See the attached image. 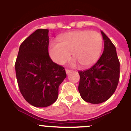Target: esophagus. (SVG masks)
Segmentation results:
<instances>
[{"mask_svg":"<svg viewBox=\"0 0 131 131\" xmlns=\"http://www.w3.org/2000/svg\"><path fill=\"white\" fill-rule=\"evenodd\" d=\"M71 71H72V70H70V69H67L66 70V72L67 74H69V73H71Z\"/></svg>","mask_w":131,"mask_h":131,"instance_id":"obj_1","label":"esophagus"}]
</instances>
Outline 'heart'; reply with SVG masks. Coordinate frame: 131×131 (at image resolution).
<instances>
[{"label": "heart", "mask_w": 131, "mask_h": 131, "mask_svg": "<svg viewBox=\"0 0 131 131\" xmlns=\"http://www.w3.org/2000/svg\"><path fill=\"white\" fill-rule=\"evenodd\" d=\"M59 42L51 41L48 50L52 60L58 64H64L71 58H75L83 67L94 64L99 58L103 39L95 31H75L61 35Z\"/></svg>", "instance_id": "b5f03b06"}]
</instances>
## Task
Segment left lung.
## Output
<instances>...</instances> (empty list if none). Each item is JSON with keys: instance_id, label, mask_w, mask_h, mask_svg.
<instances>
[{"instance_id": "obj_1", "label": "left lung", "mask_w": 131, "mask_h": 131, "mask_svg": "<svg viewBox=\"0 0 131 131\" xmlns=\"http://www.w3.org/2000/svg\"><path fill=\"white\" fill-rule=\"evenodd\" d=\"M104 49L96 63L84 71H79V92L86 102L100 104L115 92L120 75V63L116 48L111 40L101 31Z\"/></svg>"}]
</instances>
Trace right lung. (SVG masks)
<instances>
[{
  "label": "right lung",
  "instance_id": "1",
  "mask_svg": "<svg viewBox=\"0 0 131 131\" xmlns=\"http://www.w3.org/2000/svg\"><path fill=\"white\" fill-rule=\"evenodd\" d=\"M48 44V30H36L21 44L15 63L20 92L35 107H47L55 102L59 86L66 77L64 68L50 57Z\"/></svg>",
  "mask_w": 131,
  "mask_h": 131
}]
</instances>
